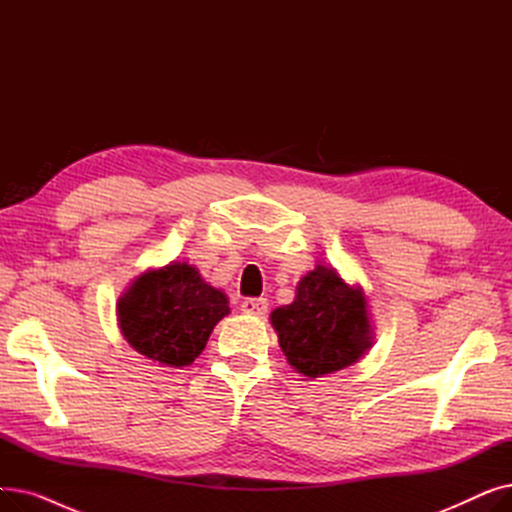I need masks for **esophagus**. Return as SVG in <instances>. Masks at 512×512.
Segmentation results:
<instances>
[{
	"label": "esophagus",
	"instance_id": "obj_1",
	"mask_svg": "<svg viewBox=\"0 0 512 512\" xmlns=\"http://www.w3.org/2000/svg\"><path fill=\"white\" fill-rule=\"evenodd\" d=\"M240 311L247 313V315L261 317V315L267 313V299H247V301H242Z\"/></svg>",
	"mask_w": 512,
	"mask_h": 512
}]
</instances>
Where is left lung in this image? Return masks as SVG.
Segmentation results:
<instances>
[{"instance_id":"obj_1","label":"left lung","mask_w":512,"mask_h":512,"mask_svg":"<svg viewBox=\"0 0 512 512\" xmlns=\"http://www.w3.org/2000/svg\"><path fill=\"white\" fill-rule=\"evenodd\" d=\"M270 324L288 365L309 380L359 363L375 338L363 288L321 263L299 280L290 305L272 311Z\"/></svg>"}]
</instances>
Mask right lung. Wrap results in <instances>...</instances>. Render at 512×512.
I'll return each mask as SVG.
<instances>
[{
    "label": "right lung",
    "mask_w": 512,
    "mask_h": 512,
    "mask_svg": "<svg viewBox=\"0 0 512 512\" xmlns=\"http://www.w3.org/2000/svg\"><path fill=\"white\" fill-rule=\"evenodd\" d=\"M124 340L161 367L191 365L218 321L230 313L226 292L205 282L195 265L170 261L149 267L120 294Z\"/></svg>",
    "instance_id": "1"
}]
</instances>
